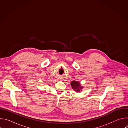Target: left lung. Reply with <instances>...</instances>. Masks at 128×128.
Returning <instances> with one entry per match:
<instances>
[{"label":"left lung","instance_id":"1","mask_svg":"<svg viewBox=\"0 0 128 128\" xmlns=\"http://www.w3.org/2000/svg\"><path fill=\"white\" fill-rule=\"evenodd\" d=\"M71 86L72 87V88L74 90L76 91V92H80L82 90V88H84L83 86H82L80 84V83L78 81L73 80L70 83Z\"/></svg>","mask_w":128,"mask_h":128}]
</instances>
